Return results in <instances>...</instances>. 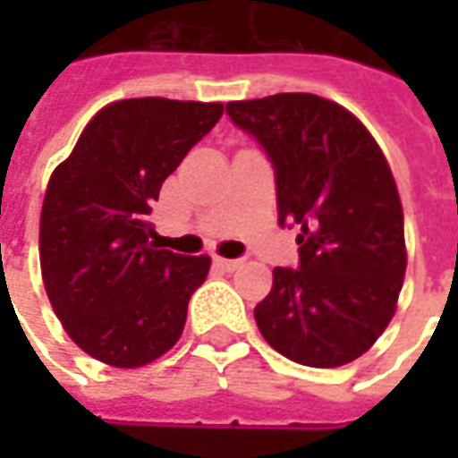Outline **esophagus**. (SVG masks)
Here are the masks:
<instances>
[{
  "mask_svg": "<svg viewBox=\"0 0 458 458\" xmlns=\"http://www.w3.org/2000/svg\"><path fill=\"white\" fill-rule=\"evenodd\" d=\"M216 265L220 269H225V272H233V269H238L242 265V259H225V258H216Z\"/></svg>",
  "mask_w": 458,
  "mask_h": 458,
  "instance_id": "1",
  "label": "esophagus"
}]
</instances>
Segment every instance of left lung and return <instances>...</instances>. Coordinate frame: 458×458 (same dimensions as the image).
<instances>
[{"instance_id":"1","label":"left lung","mask_w":458,"mask_h":458,"mask_svg":"<svg viewBox=\"0 0 458 458\" xmlns=\"http://www.w3.org/2000/svg\"><path fill=\"white\" fill-rule=\"evenodd\" d=\"M275 169L279 225H299V267H275L255 321L277 353L338 368L383 334L403 289V203L363 122L311 93L225 105Z\"/></svg>"}]
</instances>
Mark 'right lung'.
Listing matches in <instances>:
<instances>
[{
	"mask_svg": "<svg viewBox=\"0 0 458 458\" xmlns=\"http://www.w3.org/2000/svg\"><path fill=\"white\" fill-rule=\"evenodd\" d=\"M220 114V103L120 100L51 174L38 233L46 294L65 334L103 363L140 368L181 338L210 258L159 250L149 213Z\"/></svg>",
	"mask_w": 458,
	"mask_h": 458,
	"instance_id": "1",
	"label": "right lung"
}]
</instances>
